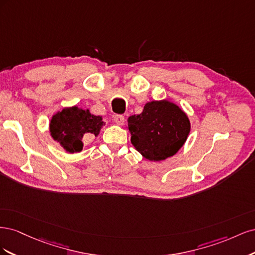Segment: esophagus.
Segmentation results:
<instances>
[{
  "label": "esophagus",
  "instance_id": "34e87169",
  "mask_svg": "<svg viewBox=\"0 0 255 255\" xmlns=\"http://www.w3.org/2000/svg\"><path fill=\"white\" fill-rule=\"evenodd\" d=\"M113 120H114L116 125H118V126H123V125H125V121H126L125 117H123L122 115H116Z\"/></svg>",
  "mask_w": 255,
  "mask_h": 255
}]
</instances>
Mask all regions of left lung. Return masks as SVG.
I'll list each match as a JSON object with an SVG mask.
<instances>
[{"mask_svg": "<svg viewBox=\"0 0 255 255\" xmlns=\"http://www.w3.org/2000/svg\"><path fill=\"white\" fill-rule=\"evenodd\" d=\"M130 142L141 155L154 161L173 156L186 141L190 122L176 104L168 100L148 102L141 114L129 116Z\"/></svg>", "mask_w": 255, "mask_h": 255, "instance_id": "1", "label": "left lung"}]
</instances>
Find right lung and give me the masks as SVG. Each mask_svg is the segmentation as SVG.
I'll list each match as a JSON object with an SVG mask.
<instances>
[{"mask_svg": "<svg viewBox=\"0 0 255 255\" xmlns=\"http://www.w3.org/2000/svg\"><path fill=\"white\" fill-rule=\"evenodd\" d=\"M104 125L101 116L92 115L89 110L78 106L65 107L52 117L50 132L53 139L59 142L66 152L76 153L83 150L84 138L98 136Z\"/></svg>", "mask_w": 255, "mask_h": 255, "instance_id": "add662e5", "label": "right lung"}]
</instances>
